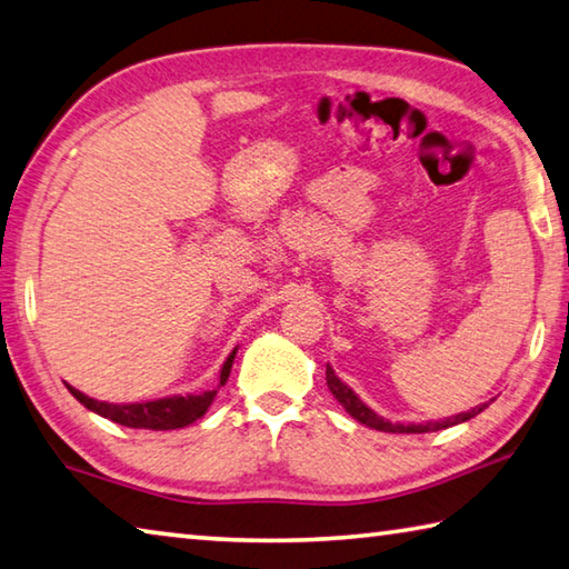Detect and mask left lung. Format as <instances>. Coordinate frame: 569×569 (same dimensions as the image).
Masks as SVG:
<instances>
[{
  "mask_svg": "<svg viewBox=\"0 0 569 569\" xmlns=\"http://www.w3.org/2000/svg\"><path fill=\"white\" fill-rule=\"evenodd\" d=\"M327 386L329 391L335 393V399L345 406L347 413L357 418L359 423L369 426V428H377V431H383V433H428V431H441V428H448V426H456V423H463L468 421V418L478 416L480 411L488 409V403H480L476 406V409H470L466 413H458V416H451V418H443V421H428V423H391L386 421V418H381L379 413H373L367 403H363L357 393H353L349 386L341 381L335 369L329 367L327 363Z\"/></svg>",
  "mask_w": 569,
  "mask_h": 569,
  "instance_id": "8db88e82",
  "label": "left lung"
}]
</instances>
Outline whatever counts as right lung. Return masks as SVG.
<instances>
[{
    "label": "right lung",
    "mask_w": 569,
    "mask_h": 569,
    "mask_svg": "<svg viewBox=\"0 0 569 569\" xmlns=\"http://www.w3.org/2000/svg\"><path fill=\"white\" fill-rule=\"evenodd\" d=\"M234 353H238V349H232L230 357L222 363L218 389L224 386V381L230 377ZM218 389L202 391V393H188V396H168V399H156V401H143V403H106V401L89 399V396L69 386L73 399L81 401L89 411L99 413L103 418H111L113 423H121L128 428H151V431H173V428H183V426H190L192 421H198V418L210 409L212 399L218 396Z\"/></svg>",
    "instance_id": "obj_1"
}]
</instances>
